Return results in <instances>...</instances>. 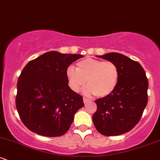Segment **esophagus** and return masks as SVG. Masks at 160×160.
I'll use <instances>...</instances> for the list:
<instances>
[{"instance_id":"esophagus-1","label":"esophagus","mask_w":160,"mask_h":160,"mask_svg":"<svg viewBox=\"0 0 160 160\" xmlns=\"http://www.w3.org/2000/svg\"><path fill=\"white\" fill-rule=\"evenodd\" d=\"M83 102L85 104H86V103H88V102H90V100L88 98H83Z\"/></svg>"}]
</instances>
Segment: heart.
<instances>
[{"label":"heart","mask_w":160,"mask_h":160,"mask_svg":"<svg viewBox=\"0 0 160 160\" xmlns=\"http://www.w3.org/2000/svg\"><path fill=\"white\" fill-rule=\"evenodd\" d=\"M68 80L71 89L79 92L87 80L86 95H96L100 98L108 96L117 87L119 80V69L113 62L94 58H86L77 64V69L68 68Z\"/></svg>","instance_id":"1"}]
</instances>
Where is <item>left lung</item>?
<instances>
[{
  "label": "left lung",
  "instance_id": "left-lung-1",
  "mask_svg": "<svg viewBox=\"0 0 160 160\" xmlns=\"http://www.w3.org/2000/svg\"><path fill=\"white\" fill-rule=\"evenodd\" d=\"M97 57L117 66L119 80L113 92L95 101L97 111L92 116L93 123L98 132L106 136L122 135L140 120L148 103V78L138 62L121 53Z\"/></svg>",
  "mask_w": 160,
  "mask_h": 160
}]
</instances>
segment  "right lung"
<instances>
[{
  "label": "right lung",
  "mask_w": 160,
  "mask_h": 160,
  "mask_svg": "<svg viewBox=\"0 0 160 160\" xmlns=\"http://www.w3.org/2000/svg\"><path fill=\"white\" fill-rule=\"evenodd\" d=\"M80 54L50 51L25 65L17 82L16 108L33 132L58 137L68 131L74 114L84 106L82 97L68 86L67 71Z\"/></svg>",
  "instance_id": "1"
}]
</instances>
